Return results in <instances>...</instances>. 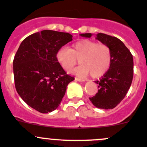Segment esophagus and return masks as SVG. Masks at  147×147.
<instances>
[{
	"label": "esophagus",
	"mask_w": 147,
	"mask_h": 147,
	"mask_svg": "<svg viewBox=\"0 0 147 147\" xmlns=\"http://www.w3.org/2000/svg\"><path fill=\"white\" fill-rule=\"evenodd\" d=\"M75 80L78 81H81V82H83V81H86V80H84V79H81V78H75Z\"/></svg>",
	"instance_id": "esophagus-1"
}]
</instances>
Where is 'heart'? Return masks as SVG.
Here are the masks:
<instances>
[{
    "mask_svg": "<svg viewBox=\"0 0 147 147\" xmlns=\"http://www.w3.org/2000/svg\"><path fill=\"white\" fill-rule=\"evenodd\" d=\"M57 60L62 68L69 72L80 60L75 72L81 76L91 75L99 78L108 71L112 61V52L109 47L95 40H82L72 45V49L62 47L57 53Z\"/></svg>",
    "mask_w": 147,
    "mask_h": 147,
    "instance_id": "heart-1",
    "label": "heart"
}]
</instances>
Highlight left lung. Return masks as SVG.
Here are the masks:
<instances>
[{
    "label": "left lung",
    "mask_w": 147,
    "mask_h": 147,
    "mask_svg": "<svg viewBox=\"0 0 147 147\" xmlns=\"http://www.w3.org/2000/svg\"><path fill=\"white\" fill-rule=\"evenodd\" d=\"M81 36L90 38L92 34H81ZM96 39L109 46L112 61L108 71L99 81H95L98 91L89 100L97 108L113 109L124 98L132 84L133 58L128 48L118 38L98 33Z\"/></svg>",
    "instance_id": "1"
}]
</instances>
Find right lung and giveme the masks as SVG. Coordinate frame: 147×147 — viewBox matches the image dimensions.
Returning <instances> with one entry per match:
<instances>
[{
	"instance_id": "obj_1",
	"label": "right lung",
	"mask_w": 147,
	"mask_h": 147,
	"mask_svg": "<svg viewBox=\"0 0 147 147\" xmlns=\"http://www.w3.org/2000/svg\"><path fill=\"white\" fill-rule=\"evenodd\" d=\"M71 40L69 33L43 30L25 38L15 54V89L24 102L41 113L57 109L67 85L75 80L57 60L58 50Z\"/></svg>"
}]
</instances>
